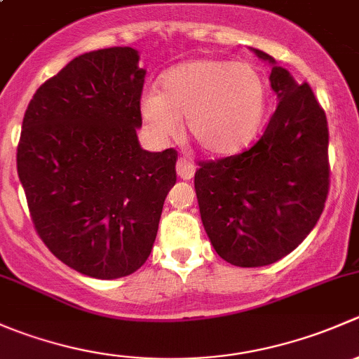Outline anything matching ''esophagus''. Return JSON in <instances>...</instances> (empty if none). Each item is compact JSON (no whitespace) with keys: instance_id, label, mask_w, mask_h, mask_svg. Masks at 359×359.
<instances>
[{"instance_id":"esophagus-1","label":"esophagus","mask_w":359,"mask_h":359,"mask_svg":"<svg viewBox=\"0 0 359 359\" xmlns=\"http://www.w3.org/2000/svg\"><path fill=\"white\" fill-rule=\"evenodd\" d=\"M194 172H196V166L189 161L187 158H180L177 161V175L184 180H191L194 177Z\"/></svg>"}]
</instances>
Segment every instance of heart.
Wrapping results in <instances>:
<instances>
[{
	"label": "heart",
	"mask_w": 359,
	"mask_h": 359,
	"mask_svg": "<svg viewBox=\"0 0 359 359\" xmlns=\"http://www.w3.org/2000/svg\"><path fill=\"white\" fill-rule=\"evenodd\" d=\"M267 107V85L252 64L194 59L161 78V92L140 97V116L151 135L166 140L186 118L191 139L212 156L243 149L255 137Z\"/></svg>",
	"instance_id": "heart-1"
}]
</instances>
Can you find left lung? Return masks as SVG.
Segmentation results:
<instances>
[{"label": "left lung", "mask_w": 359, "mask_h": 359, "mask_svg": "<svg viewBox=\"0 0 359 359\" xmlns=\"http://www.w3.org/2000/svg\"><path fill=\"white\" fill-rule=\"evenodd\" d=\"M271 64L278 107L252 149L201 163L194 175L210 243L238 267L269 266L293 252L320 220L328 194L327 116L307 83Z\"/></svg>", "instance_id": "8db88e82"}]
</instances>
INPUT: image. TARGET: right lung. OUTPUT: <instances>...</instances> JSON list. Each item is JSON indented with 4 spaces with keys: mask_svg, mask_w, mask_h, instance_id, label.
Returning <instances> with one entry per match:
<instances>
[{
    "mask_svg": "<svg viewBox=\"0 0 359 359\" xmlns=\"http://www.w3.org/2000/svg\"><path fill=\"white\" fill-rule=\"evenodd\" d=\"M139 52L83 53L36 90L24 114L17 172L32 224L50 252L78 273H135L156 240L177 151L140 147Z\"/></svg>",
    "mask_w": 359,
    "mask_h": 359,
    "instance_id": "obj_1",
    "label": "right lung"
}]
</instances>
